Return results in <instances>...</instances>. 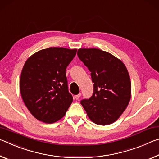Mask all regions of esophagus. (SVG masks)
<instances>
[{"instance_id":"esophagus-1","label":"esophagus","mask_w":159,"mask_h":159,"mask_svg":"<svg viewBox=\"0 0 159 159\" xmlns=\"http://www.w3.org/2000/svg\"><path fill=\"white\" fill-rule=\"evenodd\" d=\"M81 97V93H78L77 95H75V98L76 100H79V98Z\"/></svg>"}]
</instances>
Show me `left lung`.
<instances>
[{
	"instance_id": "obj_1",
	"label": "left lung",
	"mask_w": 159,
	"mask_h": 159,
	"mask_svg": "<svg viewBox=\"0 0 159 159\" xmlns=\"http://www.w3.org/2000/svg\"><path fill=\"white\" fill-rule=\"evenodd\" d=\"M79 58L91 72L93 93L81 104L93 123L106 125L116 122L131 98V82L127 67L116 56L98 48H80Z\"/></svg>"
}]
</instances>
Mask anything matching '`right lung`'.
<instances>
[{
  "label": "right lung",
  "mask_w": 159,
  "mask_h": 159,
  "mask_svg": "<svg viewBox=\"0 0 159 159\" xmlns=\"http://www.w3.org/2000/svg\"><path fill=\"white\" fill-rule=\"evenodd\" d=\"M77 49L51 47L34 53L23 67L20 81L23 101L38 120L53 123L66 115L73 98L66 70Z\"/></svg>",
  "instance_id": "right-lung-1"
}]
</instances>
